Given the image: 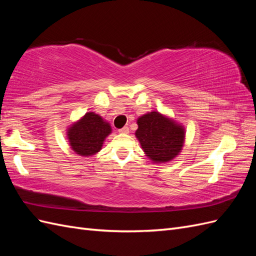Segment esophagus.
<instances>
[{"label": "esophagus", "instance_id": "34e87169", "mask_svg": "<svg viewBox=\"0 0 256 256\" xmlns=\"http://www.w3.org/2000/svg\"><path fill=\"white\" fill-rule=\"evenodd\" d=\"M118 132L122 134H129V128L127 126L126 127H122V129L118 130Z\"/></svg>", "mask_w": 256, "mask_h": 256}]
</instances>
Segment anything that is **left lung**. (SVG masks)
<instances>
[{"instance_id": "1", "label": "left lung", "mask_w": 256, "mask_h": 256, "mask_svg": "<svg viewBox=\"0 0 256 256\" xmlns=\"http://www.w3.org/2000/svg\"><path fill=\"white\" fill-rule=\"evenodd\" d=\"M136 124L134 136L145 156L154 164H166L182 150L184 126L170 115L154 110L138 116Z\"/></svg>"}]
</instances>
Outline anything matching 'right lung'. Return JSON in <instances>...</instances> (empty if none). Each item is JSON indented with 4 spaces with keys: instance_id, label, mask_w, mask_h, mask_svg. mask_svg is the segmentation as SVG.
Segmentation results:
<instances>
[{
    "instance_id": "1",
    "label": "right lung",
    "mask_w": 256,
    "mask_h": 256,
    "mask_svg": "<svg viewBox=\"0 0 256 256\" xmlns=\"http://www.w3.org/2000/svg\"><path fill=\"white\" fill-rule=\"evenodd\" d=\"M112 134L110 122L95 112H86L66 129L72 150L82 157H90L102 148L106 138Z\"/></svg>"
}]
</instances>
